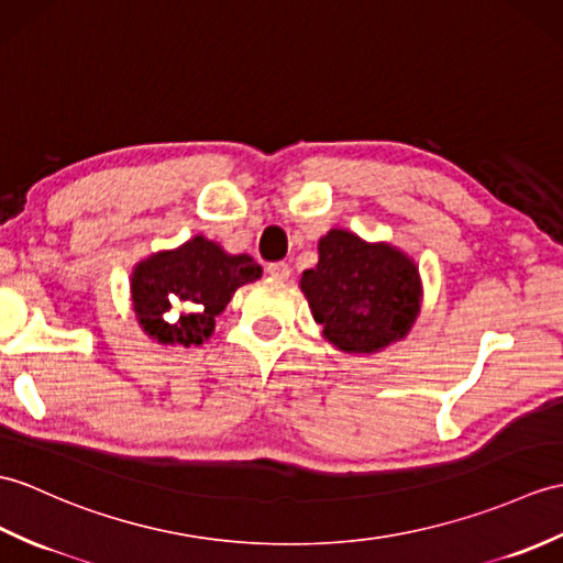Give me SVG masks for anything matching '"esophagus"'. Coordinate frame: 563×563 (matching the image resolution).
<instances>
[{
    "instance_id": "1",
    "label": "esophagus",
    "mask_w": 563,
    "mask_h": 563,
    "mask_svg": "<svg viewBox=\"0 0 563 563\" xmlns=\"http://www.w3.org/2000/svg\"><path fill=\"white\" fill-rule=\"evenodd\" d=\"M290 273H292L290 266L283 264V261H276V264L268 266V276L273 280H287V278H290Z\"/></svg>"
}]
</instances>
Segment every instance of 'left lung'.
<instances>
[{"instance_id":"1","label":"left lung","mask_w":563,"mask_h":563,"mask_svg":"<svg viewBox=\"0 0 563 563\" xmlns=\"http://www.w3.org/2000/svg\"><path fill=\"white\" fill-rule=\"evenodd\" d=\"M321 335L345 355H374L402 341L422 309L415 261L388 242L333 228L319 240V264L299 278Z\"/></svg>"}]
</instances>
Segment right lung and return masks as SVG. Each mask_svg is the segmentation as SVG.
Returning <instances> with one entry per match:
<instances>
[{
  "label": "right lung",
  "mask_w": 563,
  "mask_h": 563,
  "mask_svg": "<svg viewBox=\"0 0 563 563\" xmlns=\"http://www.w3.org/2000/svg\"><path fill=\"white\" fill-rule=\"evenodd\" d=\"M261 278L250 254H228L196 234L177 250L141 258L129 278L139 329L161 345H201L238 287Z\"/></svg>",
  "instance_id": "right-lung-1"
}]
</instances>
